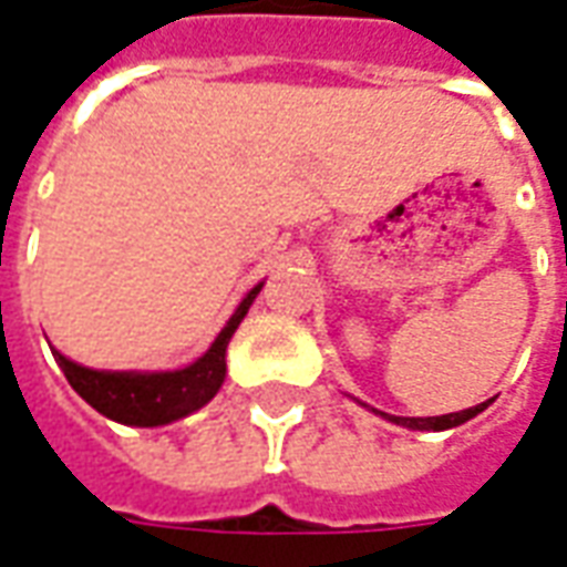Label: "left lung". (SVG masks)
<instances>
[{"mask_svg":"<svg viewBox=\"0 0 567 567\" xmlns=\"http://www.w3.org/2000/svg\"><path fill=\"white\" fill-rule=\"evenodd\" d=\"M485 405L488 403L473 405V409H461V412H449V415H436V419H400V415H388V412H381V415L396 421V424H403V427H412V431H449V427H457V424H464L473 415H480Z\"/></svg>","mask_w":567,"mask_h":567,"instance_id":"1","label":"left lung"}]
</instances>
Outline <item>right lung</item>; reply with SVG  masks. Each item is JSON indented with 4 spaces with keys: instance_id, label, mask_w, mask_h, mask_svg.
Masks as SVG:
<instances>
[{
    "instance_id": "1",
    "label": "right lung",
    "mask_w": 567,
    "mask_h": 567,
    "mask_svg": "<svg viewBox=\"0 0 567 567\" xmlns=\"http://www.w3.org/2000/svg\"><path fill=\"white\" fill-rule=\"evenodd\" d=\"M262 290L252 287L247 299L238 305V311L231 315L226 329L216 336L210 351L198 357L192 367L176 369V372H97V369L79 367L63 354L54 351L63 375L72 384V391L82 396L84 403H91L100 415L122 424H136V427H158L171 421L183 419L188 412H195L204 403H210L216 391L223 388L226 379V348L235 329L250 311L256 292Z\"/></svg>"
}]
</instances>
